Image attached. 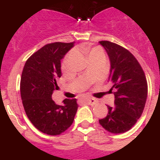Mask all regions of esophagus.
<instances>
[{"instance_id":"1","label":"esophagus","mask_w":160,"mask_h":160,"mask_svg":"<svg viewBox=\"0 0 160 160\" xmlns=\"http://www.w3.org/2000/svg\"><path fill=\"white\" fill-rule=\"evenodd\" d=\"M85 102L88 104V105H96V104H97V101H96L94 98H92V97H88V98H86L85 99Z\"/></svg>"}]
</instances>
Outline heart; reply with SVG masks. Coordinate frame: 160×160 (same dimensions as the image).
I'll return each mask as SVG.
<instances>
[{
    "instance_id": "heart-1",
    "label": "heart",
    "mask_w": 160,
    "mask_h": 160,
    "mask_svg": "<svg viewBox=\"0 0 160 160\" xmlns=\"http://www.w3.org/2000/svg\"><path fill=\"white\" fill-rule=\"evenodd\" d=\"M84 51L86 52V54H87L89 59L97 58V57L99 56H104L102 51L99 48H97V47H93V48H91V49L86 47V48H84Z\"/></svg>"
}]
</instances>
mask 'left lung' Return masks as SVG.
I'll return each mask as SVG.
<instances>
[{"mask_svg": "<svg viewBox=\"0 0 160 160\" xmlns=\"http://www.w3.org/2000/svg\"><path fill=\"white\" fill-rule=\"evenodd\" d=\"M110 60L109 81L116 91L114 105L100 119L101 126L110 133L128 131L141 117L147 97L145 73L135 57L127 49L109 41H100ZM112 89V88H111Z\"/></svg>", "mask_w": 160, "mask_h": 160, "instance_id": "left-lung-1", "label": "left lung"}]
</instances>
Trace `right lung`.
<instances>
[{
	"label": "right lung",
	"mask_w": 160,
	"mask_h": 160,
	"mask_svg": "<svg viewBox=\"0 0 160 160\" xmlns=\"http://www.w3.org/2000/svg\"><path fill=\"white\" fill-rule=\"evenodd\" d=\"M72 42L48 43L26 60L21 78L22 104L29 120L39 131L59 135L72 126L78 105L76 99H64L61 105L51 98L58 88L60 60L74 46Z\"/></svg>",
	"instance_id": "obj_1"
}]
</instances>
